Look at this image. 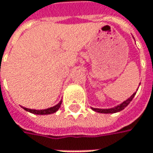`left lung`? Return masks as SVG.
Returning <instances> with one entry per match:
<instances>
[{
	"label": "left lung",
	"mask_w": 153,
	"mask_h": 153,
	"mask_svg": "<svg viewBox=\"0 0 153 153\" xmlns=\"http://www.w3.org/2000/svg\"><path fill=\"white\" fill-rule=\"evenodd\" d=\"M137 94V92H135L129 98H128L126 101H124L123 103H121L120 105H117L115 107H112V108H109V109H99V108H92L93 111H97V112H100V113H115V112H119L120 111H122L123 109H125L126 107L129 105V103L132 101V99L134 98L135 95Z\"/></svg>",
	"instance_id": "left-lung-1"
}]
</instances>
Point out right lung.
<instances>
[{"mask_svg": "<svg viewBox=\"0 0 153 153\" xmlns=\"http://www.w3.org/2000/svg\"><path fill=\"white\" fill-rule=\"evenodd\" d=\"M61 104H62V101H60L57 105H56L55 106L50 107V108H48V109H44V110H34V109H28V108H25L23 107L25 111L31 112V113H33V114H38V115H47V114H51V113H54L56 112L60 106H61Z\"/></svg>", "mask_w": 153, "mask_h": 153, "instance_id": "obj_1", "label": "right lung"}]
</instances>
